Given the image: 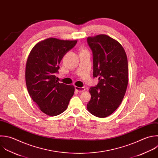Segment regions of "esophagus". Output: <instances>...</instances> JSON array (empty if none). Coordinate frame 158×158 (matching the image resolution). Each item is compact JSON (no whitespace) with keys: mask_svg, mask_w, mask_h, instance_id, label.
I'll list each match as a JSON object with an SVG mask.
<instances>
[{"mask_svg":"<svg viewBox=\"0 0 158 158\" xmlns=\"http://www.w3.org/2000/svg\"><path fill=\"white\" fill-rule=\"evenodd\" d=\"M75 90H77L78 92L79 93H81V92H83L85 90V88H83V87H78V86H75Z\"/></svg>","mask_w":158,"mask_h":158,"instance_id":"esophagus-1","label":"esophagus"}]
</instances>
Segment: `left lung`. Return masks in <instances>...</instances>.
I'll return each mask as SVG.
<instances>
[{
	"instance_id": "left-lung-1",
	"label": "left lung",
	"mask_w": 158,
	"mask_h": 158,
	"mask_svg": "<svg viewBox=\"0 0 158 158\" xmlns=\"http://www.w3.org/2000/svg\"><path fill=\"white\" fill-rule=\"evenodd\" d=\"M87 43L93 53V77L98 83L89 88L91 99L88 111L94 116L104 118L112 114L125 96L128 70L126 53L116 40L105 35L89 37Z\"/></svg>"
}]
</instances>
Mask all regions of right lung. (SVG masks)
<instances>
[{
	"instance_id": "1",
	"label": "right lung",
	"mask_w": 158,
	"mask_h": 158,
	"mask_svg": "<svg viewBox=\"0 0 158 158\" xmlns=\"http://www.w3.org/2000/svg\"><path fill=\"white\" fill-rule=\"evenodd\" d=\"M77 41L48 38L38 43L27 62L25 79L28 91L40 110L55 116L64 112L74 94L73 85L59 83L56 75L63 57Z\"/></svg>"
}]
</instances>
